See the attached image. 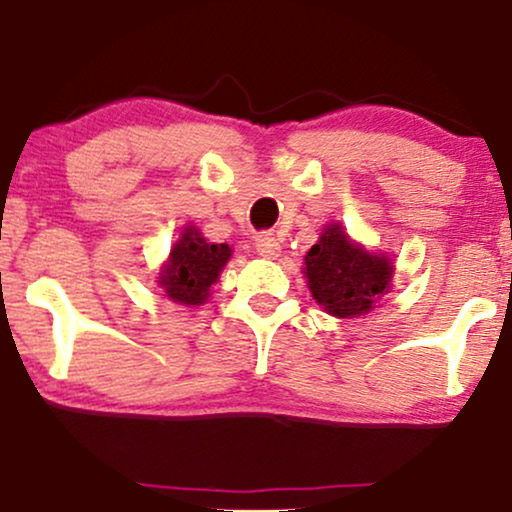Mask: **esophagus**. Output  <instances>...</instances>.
Instances as JSON below:
<instances>
[{"mask_svg": "<svg viewBox=\"0 0 512 512\" xmlns=\"http://www.w3.org/2000/svg\"><path fill=\"white\" fill-rule=\"evenodd\" d=\"M255 248L262 257H276L278 252H281V243H278V238L274 234H269V231H267V234L257 236Z\"/></svg>", "mask_w": 512, "mask_h": 512, "instance_id": "34e87169", "label": "esophagus"}]
</instances>
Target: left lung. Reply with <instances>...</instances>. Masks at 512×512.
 I'll return each mask as SVG.
<instances>
[{"instance_id": "obj_1", "label": "left lung", "mask_w": 512, "mask_h": 512, "mask_svg": "<svg viewBox=\"0 0 512 512\" xmlns=\"http://www.w3.org/2000/svg\"><path fill=\"white\" fill-rule=\"evenodd\" d=\"M394 264L385 252H368L333 222L304 257V276L323 312L338 319L368 314L375 300L390 290Z\"/></svg>"}]
</instances>
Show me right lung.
<instances>
[{
  "label": "right lung",
  "mask_w": 512,
  "mask_h": 512,
  "mask_svg": "<svg viewBox=\"0 0 512 512\" xmlns=\"http://www.w3.org/2000/svg\"><path fill=\"white\" fill-rule=\"evenodd\" d=\"M229 257V245L208 243L196 226H186L170 250L163 269H160V288L172 302L186 304V307L203 304L210 295V286L222 274Z\"/></svg>",
  "instance_id": "1"
}]
</instances>
